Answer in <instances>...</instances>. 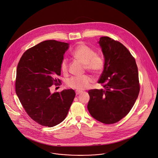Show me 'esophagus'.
<instances>
[{
	"mask_svg": "<svg viewBox=\"0 0 158 158\" xmlns=\"http://www.w3.org/2000/svg\"><path fill=\"white\" fill-rule=\"evenodd\" d=\"M75 93H76V95H79V94H80L81 93H82V91H80V90H76L75 91Z\"/></svg>",
	"mask_w": 158,
	"mask_h": 158,
	"instance_id": "1",
	"label": "esophagus"
}]
</instances>
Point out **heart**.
<instances>
[{
    "label": "heart",
    "mask_w": 158,
    "mask_h": 158,
    "mask_svg": "<svg viewBox=\"0 0 158 158\" xmlns=\"http://www.w3.org/2000/svg\"><path fill=\"white\" fill-rule=\"evenodd\" d=\"M72 56L84 64L85 69L94 75H98L104 71L105 61L103 57L97 54L96 51L85 43L78 45L72 52ZM60 69L64 74L69 71V65L67 59L64 58L60 64ZM92 81V77L89 75L74 76L68 79L66 85L68 87L81 90L87 89Z\"/></svg>",
    "instance_id": "heart-1"
}]
</instances>
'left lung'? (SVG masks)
<instances>
[{
    "instance_id": "1",
    "label": "left lung",
    "mask_w": 158,
    "mask_h": 158,
    "mask_svg": "<svg viewBox=\"0 0 158 158\" xmlns=\"http://www.w3.org/2000/svg\"><path fill=\"white\" fill-rule=\"evenodd\" d=\"M99 44L105 67L98 80L102 89H91L87 109L91 116L106 124H114L129 113L136 100L140 85L135 59L127 48L109 37Z\"/></svg>"
}]
</instances>
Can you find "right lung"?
I'll return each mask as SVG.
<instances>
[{"label":"right lung","instance_id":"right-lung-1","mask_svg":"<svg viewBox=\"0 0 158 158\" xmlns=\"http://www.w3.org/2000/svg\"><path fill=\"white\" fill-rule=\"evenodd\" d=\"M69 44L43 41L27 50L17 68L15 92L29 116L49 127L66 117L75 96L73 89L51 94L50 87L60 85V64Z\"/></svg>","mask_w":158,"mask_h":158}]
</instances>
